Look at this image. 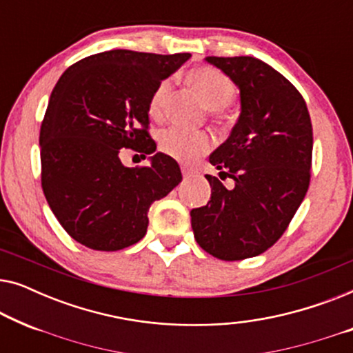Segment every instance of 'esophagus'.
<instances>
[{
	"label": "esophagus",
	"mask_w": 353,
	"mask_h": 353,
	"mask_svg": "<svg viewBox=\"0 0 353 353\" xmlns=\"http://www.w3.org/2000/svg\"><path fill=\"white\" fill-rule=\"evenodd\" d=\"M181 173H183V176H185V178H190V176L194 175V170H191V168H188V167H183Z\"/></svg>",
	"instance_id": "obj_1"
}]
</instances>
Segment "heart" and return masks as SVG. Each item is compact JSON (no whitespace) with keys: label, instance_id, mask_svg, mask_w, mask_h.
<instances>
[{"label":"heart","instance_id":"1","mask_svg":"<svg viewBox=\"0 0 353 353\" xmlns=\"http://www.w3.org/2000/svg\"><path fill=\"white\" fill-rule=\"evenodd\" d=\"M186 79L204 98V103L212 110H221L233 103L236 86L230 77L214 67H196L186 74ZM172 93V80L163 79L154 88L149 98V115L154 119H162L167 110L168 98ZM212 141L205 133L191 132L185 128H170L162 133L161 149L167 156L178 162L191 163L196 159L210 151Z\"/></svg>","mask_w":353,"mask_h":353}]
</instances>
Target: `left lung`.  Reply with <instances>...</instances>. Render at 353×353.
Wrapping results in <instances>:
<instances>
[{
	"label": "left lung",
	"mask_w": 353,
	"mask_h": 353,
	"mask_svg": "<svg viewBox=\"0 0 353 353\" xmlns=\"http://www.w3.org/2000/svg\"><path fill=\"white\" fill-rule=\"evenodd\" d=\"M205 61L239 88L238 123L209 157L234 188L205 175L212 196L191 210V226L205 252L233 262L265 252L291 223L310 185L313 132L302 94L273 67L250 56Z\"/></svg>",
	"instance_id": "8db88e82"
}]
</instances>
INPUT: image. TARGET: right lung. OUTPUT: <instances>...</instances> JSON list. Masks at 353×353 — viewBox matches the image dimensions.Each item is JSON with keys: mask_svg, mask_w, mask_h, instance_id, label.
<instances>
[{"mask_svg": "<svg viewBox=\"0 0 353 353\" xmlns=\"http://www.w3.org/2000/svg\"><path fill=\"white\" fill-rule=\"evenodd\" d=\"M190 52H98L61 75L41 122V188L52 214L77 243L120 250L144 238L148 212L181 181L175 159L156 151L149 134V98ZM145 158L125 168L123 148Z\"/></svg>", "mask_w": 353, "mask_h": 353, "instance_id": "right-lung-1", "label": "right lung"}]
</instances>
